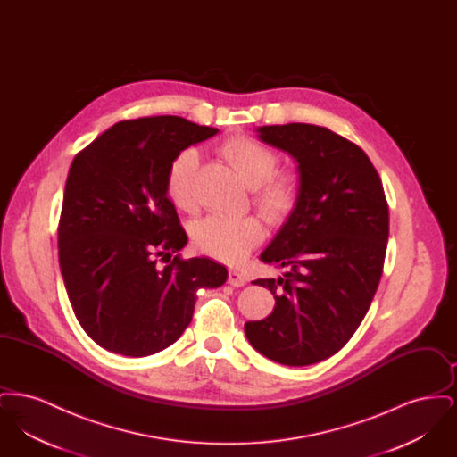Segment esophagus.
Masks as SVG:
<instances>
[{
	"label": "esophagus",
	"mask_w": 457,
	"mask_h": 457,
	"mask_svg": "<svg viewBox=\"0 0 457 457\" xmlns=\"http://www.w3.org/2000/svg\"><path fill=\"white\" fill-rule=\"evenodd\" d=\"M228 281L235 287H241V286L246 284V279L243 278V274L239 270H229V279Z\"/></svg>",
	"instance_id": "obj_1"
}]
</instances>
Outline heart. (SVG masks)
Returning <instances> with one entry per match:
<instances>
[{
  "mask_svg": "<svg viewBox=\"0 0 457 457\" xmlns=\"http://www.w3.org/2000/svg\"><path fill=\"white\" fill-rule=\"evenodd\" d=\"M219 154L239 179L253 188V204L263 218L279 220L291 212L300 196L302 181L293 170H274L278 155L272 149L250 137L235 135L220 144ZM196 161L195 151L185 149L168 168L166 195L179 211H192L195 205L192 181ZM190 235L198 252L237 263L261 243L262 226L253 218L209 216L196 220Z\"/></svg>",
  "mask_w": 457,
  "mask_h": 457,
  "instance_id": "1",
  "label": "heart"
}]
</instances>
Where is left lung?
Masks as SVG:
<instances>
[{"label":"left lung","mask_w":457,"mask_h":457,"mask_svg":"<svg viewBox=\"0 0 457 457\" xmlns=\"http://www.w3.org/2000/svg\"><path fill=\"white\" fill-rule=\"evenodd\" d=\"M259 137L298 162L300 196L261 261L284 269L257 279L276 306L246 322L250 345L272 361L313 365L343 348L369 312L389 238V205L369 155L308 123L261 127Z\"/></svg>","instance_id":"1"}]
</instances>
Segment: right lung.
<instances>
[{
    "mask_svg": "<svg viewBox=\"0 0 457 457\" xmlns=\"http://www.w3.org/2000/svg\"><path fill=\"white\" fill-rule=\"evenodd\" d=\"M218 129L179 116L112 125L75 155L58 257L77 320L101 348L147 356L192 322L196 291L226 283L218 262L181 259L187 233L166 195L174 157Z\"/></svg>",
    "mask_w": 457,
    "mask_h": 457,
    "instance_id": "add662e5",
    "label": "right lung"
}]
</instances>
